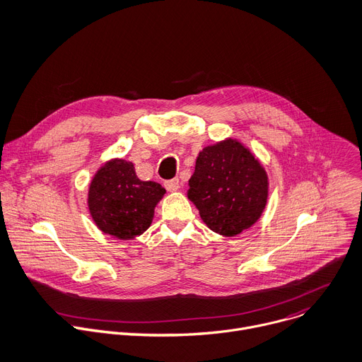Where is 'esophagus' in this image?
I'll list each match as a JSON object with an SVG mask.
<instances>
[{
    "label": "esophagus",
    "mask_w": 362,
    "mask_h": 362,
    "mask_svg": "<svg viewBox=\"0 0 362 362\" xmlns=\"http://www.w3.org/2000/svg\"><path fill=\"white\" fill-rule=\"evenodd\" d=\"M165 188H167V191H170V192H175V191H178L180 188H181V184H180V180L178 178H174V180H170V181H165Z\"/></svg>",
    "instance_id": "esophagus-1"
}]
</instances>
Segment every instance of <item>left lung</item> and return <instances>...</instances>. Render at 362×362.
<instances>
[{
    "label": "left lung",
    "instance_id": "obj_1",
    "mask_svg": "<svg viewBox=\"0 0 362 362\" xmlns=\"http://www.w3.org/2000/svg\"><path fill=\"white\" fill-rule=\"evenodd\" d=\"M188 199L214 233L235 237L252 227L268 201V175L259 160L235 138L199 151L188 181Z\"/></svg>",
    "mask_w": 362,
    "mask_h": 362
}]
</instances>
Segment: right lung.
Returning <instances> with one entry per match:
<instances>
[{"instance_id":"add662e5","label":"right lung","mask_w":362,"mask_h":362,"mask_svg":"<svg viewBox=\"0 0 362 362\" xmlns=\"http://www.w3.org/2000/svg\"><path fill=\"white\" fill-rule=\"evenodd\" d=\"M165 188L154 181H141L134 164L111 158L94 174L88 187V211L94 224L117 240H134L146 233Z\"/></svg>"}]
</instances>
